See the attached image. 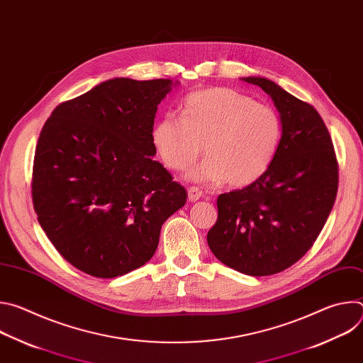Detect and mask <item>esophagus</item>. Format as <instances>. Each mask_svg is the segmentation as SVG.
Returning <instances> with one entry per match:
<instances>
[{"label": "esophagus", "instance_id": "obj_1", "mask_svg": "<svg viewBox=\"0 0 363 363\" xmlns=\"http://www.w3.org/2000/svg\"><path fill=\"white\" fill-rule=\"evenodd\" d=\"M201 196H202V192H201L198 188L192 186V188L188 189V199H189L191 202H196Z\"/></svg>", "mask_w": 363, "mask_h": 363}]
</instances>
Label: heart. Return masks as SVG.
Returning a JSON list of instances; mask_svg holds the SVG:
<instances>
[{
	"mask_svg": "<svg viewBox=\"0 0 363 363\" xmlns=\"http://www.w3.org/2000/svg\"><path fill=\"white\" fill-rule=\"evenodd\" d=\"M181 113L182 119L162 116L150 132L155 150L169 169L191 167L203 145L208 157L186 174L189 181H227L244 188L270 169L283 133L273 108L230 87H210L189 93Z\"/></svg>",
	"mask_w": 363,
	"mask_h": 363,
	"instance_id": "b5f03b06",
	"label": "heart"
}]
</instances>
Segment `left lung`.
Segmentation results:
<instances>
[{
  "instance_id": "1",
  "label": "left lung",
  "mask_w": 363,
  "mask_h": 363,
  "mask_svg": "<svg viewBox=\"0 0 363 363\" xmlns=\"http://www.w3.org/2000/svg\"><path fill=\"white\" fill-rule=\"evenodd\" d=\"M241 80L273 99L281 142L260 179L218 196V220L206 241L225 266L270 276L298 262L319 237L336 199L339 168L329 130L313 106L266 77Z\"/></svg>"
}]
</instances>
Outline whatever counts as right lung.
<instances>
[{
	"mask_svg": "<svg viewBox=\"0 0 363 363\" xmlns=\"http://www.w3.org/2000/svg\"><path fill=\"white\" fill-rule=\"evenodd\" d=\"M179 82L116 77L59 105L34 155L33 203L48 240L99 279L139 269L186 191L152 157L158 105Z\"/></svg>",
	"mask_w": 363,
	"mask_h": 363,
	"instance_id": "1",
	"label": "right lung"
}]
</instances>
